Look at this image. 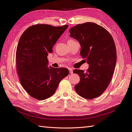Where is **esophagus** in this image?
<instances>
[{
	"label": "esophagus",
	"instance_id": "obj_1",
	"mask_svg": "<svg viewBox=\"0 0 132 132\" xmlns=\"http://www.w3.org/2000/svg\"><path fill=\"white\" fill-rule=\"evenodd\" d=\"M69 71L70 74H73V69L72 68H69Z\"/></svg>",
	"mask_w": 132,
	"mask_h": 132
}]
</instances>
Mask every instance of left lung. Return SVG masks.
<instances>
[{
    "instance_id": "obj_1",
    "label": "left lung",
    "mask_w": 132,
    "mask_h": 132,
    "mask_svg": "<svg viewBox=\"0 0 132 132\" xmlns=\"http://www.w3.org/2000/svg\"><path fill=\"white\" fill-rule=\"evenodd\" d=\"M69 33L79 43L80 54L89 64L86 72L73 71L81 78L75 90L83 98L97 97L107 88L115 70L117 50L113 38L105 28L92 22L77 24Z\"/></svg>"
}]
</instances>
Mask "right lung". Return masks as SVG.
Here are the masks:
<instances>
[{"instance_id":"add662e5","label":"right lung","mask_w":132,"mask_h":132,"mask_svg":"<svg viewBox=\"0 0 132 132\" xmlns=\"http://www.w3.org/2000/svg\"><path fill=\"white\" fill-rule=\"evenodd\" d=\"M68 27L35 24L21 35L16 50V67L21 84L31 97L39 100L49 98L68 75V69L48 67L47 58Z\"/></svg>"}]
</instances>
